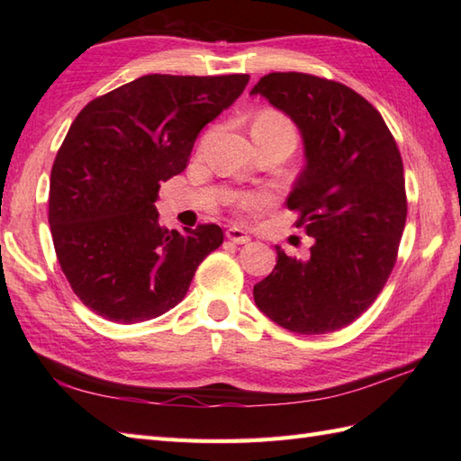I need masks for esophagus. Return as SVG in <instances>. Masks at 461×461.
Returning <instances> with one entry per match:
<instances>
[{
  "label": "esophagus",
  "instance_id": "obj_1",
  "mask_svg": "<svg viewBox=\"0 0 461 461\" xmlns=\"http://www.w3.org/2000/svg\"><path fill=\"white\" fill-rule=\"evenodd\" d=\"M225 236H228V240L233 243H248L249 241V233L246 230L238 228V225H231V228H228Z\"/></svg>",
  "mask_w": 461,
  "mask_h": 461
}]
</instances>
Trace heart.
<instances>
[{"instance_id":"obj_1","label":"heart","mask_w":461,"mask_h":461,"mask_svg":"<svg viewBox=\"0 0 461 461\" xmlns=\"http://www.w3.org/2000/svg\"><path fill=\"white\" fill-rule=\"evenodd\" d=\"M253 132H263V134H277V136H285L293 144L297 142V129L285 114L279 111H263L256 116L251 126V134ZM266 203V198L261 195H253V194H246L240 198V205L243 208H259V205Z\"/></svg>"}]
</instances>
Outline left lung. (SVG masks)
Instances as JSON below:
<instances>
[{"label":"left lung","mask_w":461,"mask_h":461,"mask_svg":"<svg viewBox=\"0 0 461 461\" xmlns=\"http://www.w3.org/2000/svg\"><path fill=\"white\" fill-rule=\"evenodd\" d=\"M261 95L297 124L305 168L287 208L312 238L307 259L279 246L277 266L253 287L261 312L299 335L350 325L384 287L406 223L404 166L380 113L347 85L307 73H269Z\"/></svg>","instance_id":"8db88e82"}]
</instances>
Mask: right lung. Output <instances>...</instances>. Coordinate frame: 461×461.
<instances>
[{
	"instance_id": "add662e5",
	"label": "right lung",
	"mask_w": 461,
	"mask_h": 461,
	"mask_svg": "<svg viewBox=\"0 0 461 461\" xmlns=\"http://www.w3.org/2000/svg\"><path fill=\"white\" fill-rule=\"evenodd\" d=\"M249 75H144L91 101L59 149L49 225L83 305L121 325L164 315L185 297L220 225L184 233L158 221L160 182L184 172L205 124L236 103Z\"/></svg>"
}]
</instances>
